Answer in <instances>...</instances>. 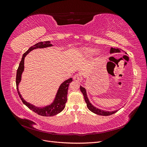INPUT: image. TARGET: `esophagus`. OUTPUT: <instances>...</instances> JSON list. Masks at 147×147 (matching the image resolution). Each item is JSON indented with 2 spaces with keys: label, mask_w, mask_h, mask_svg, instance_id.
<instances>
[{
  "label": "esophagus",
  "mask_w": 147,
  "mask_h": 147,
  "mask_svg": "<svg viewBox=\"0 0 147 147\" xmlns=\"http://www.w3.org/2000/svg\"><path fill=\"white\" fill-rule=\"evenodd\" d=\"M73 80L75 82H79L80 80V77L78 75H75L73 77Z\"/></svg>",
  "instance_id": "34e87169"
}]
</instances>
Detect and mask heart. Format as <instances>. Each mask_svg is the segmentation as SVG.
Here are the masks:
<instances>
[{
    "label": "heart",
    "mask_w": 147,
    "mask_h": 147,
    "mask_svg": "<svg viewBox=\"0 0 147 147\" xmlns=\"http://www.w3.org/2000/svg\"><path fill=\"white\" fill-rule=\"evenodd\" d=\"M80 52L81 53V55L83 56L90 57L95 52V50L91 47H83L80 50ZM96 54L97 56H99L100 53L99 51H97Z\"/></svg>",
    "instance_id": "heart-1"
}]
</instances>
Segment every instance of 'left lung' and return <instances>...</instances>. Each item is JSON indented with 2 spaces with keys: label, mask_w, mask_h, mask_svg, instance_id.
<instances>
[{
  "label": "left lung",
  "mask_w": 147,
  "mask_h": 147,
  "mask_svg": "<svg viewBox=\"0 0 147 147\" xmlns=\"http://www.w3.org/2000/svg\"><path fill=\"white\" fill-rule=\"evenodd\" d=\"M121 51H123L122 50H120L119 48H111L110 49V53L112 54V53H119L121 52ZM80 91H82V92L83 93L84 98V100H85L86 105H87V107L88 109L90 110V111H91L92 112H93L94 113H96L97 115H101V116H109V115H111L115 113H116L118 110H115V111H112V112H109V111H105V110H102L100 109H97L96 107H94V105H92L91 102H90L88 99V97L87 96V94H86V91L85 90V88L82 87L80 86Z\"/></svg>",
  "instance_id": "1"
}]
</instances>
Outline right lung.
I'll use <instances>...</instances> for the list:
<instances>
[{
	"label": "right lung",
	"instance_id": "right-lung-1",
	"mask_svg": "<svg viewBox=\"0 0 147 147\" xmlns=\"http://www.w3.org/2000/svg\"><path fill=\"white\" fill-rule=\"evenodd\" d=\"M51 46H53V45L50 43V42L47 41V42H41L37 43L34 46L30 47L28 49V50L26 52H25L23 54L16 72V88H17L18 93L19 96L21 98L22 102H23V104L27 106L29 109L32 110L33 112L37 113L38 115H41V116H43V117L54 116V115L59 113L64 110V109L65 108L67 100V96L69 85V83L72 82V78H70L68 80H67L64 81L63 83H62L60 85L58 90H57L56 97L53 102L50 105L43 107H35V105L26 102L23 97H22V96L20 94V92L19 91V89H18V84H20L21 80V75L24 71V57H26V56L27 55L29 52L34 50V49L43 48H47V47H51Z\"/></svg>",
	"mask_w": 147,
	"mask_h": 147
}]
</instances>
